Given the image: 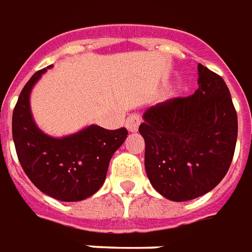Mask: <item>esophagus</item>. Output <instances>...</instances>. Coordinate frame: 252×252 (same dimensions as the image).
Segmentation results:
<instances>
[{"mask_svg": "<svg viewBox=\"0 0 252 252\" xmlns=\"http://www.w3.org/2000/svg\"><path fill=\"white\" fill-rule=\"evenodd\" d=\"M141 117L139 113H131L129 116L126 117V129L129 132H136L139 129V126H140Z\"/></svg>", "mask_w": 252, "mask_h": 252, "instance_id": "34e87169", "label": "esophagus"}]
</instances>
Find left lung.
<instances>
[{
	"label": "left lung",
	"instance_id": "8db88e82",
	"mask_svg": "<svg viewBox=\"0 0 252 252\" xmlns=\"http://www.w3.org/2000/svg\"><path fill=\"white\" fill-rule=\"evenodd\" d=\"M199 88L148 108L139 132L147 176L172 202L192 200L220 183L235 152L238 116L220 76L197 65Z\"/></svg>",
	"mask_w": 252,
	"mask_h": 252
}]
</instances>
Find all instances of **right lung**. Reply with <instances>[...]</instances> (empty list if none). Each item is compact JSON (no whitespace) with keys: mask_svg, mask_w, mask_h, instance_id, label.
<instances>
[{"mask_svg":"<svg viewBox=\"0 0 252 252\" xmlns=\"http://www.w3.org/2000/svg\"><path fill=\"white\" fill-rule=\"evenodd\" d=\"M50 68L33 74L20 93L13 111V141L22 169L41 192L61 202H80L104 184L109 161L128 131H109L96 124L63 137L41 131L32 115L31 93Z\"/></svg>","mask_w":252,"mask_h":252,"instance_id":"right-lung-1","label":"right lung"}]
</instances>
